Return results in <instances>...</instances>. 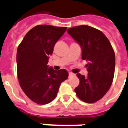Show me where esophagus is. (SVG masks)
<instances>
[{
  "label": "esophagus",
  "instance_id": "34e87169",
  "mask_svg": "<svg viewBox=\"0 0 128 128\" xmlns=\"http://www.w3.org/2000/svg\"><path fill=\"white\" fill-rule=\"evenodd\" d=\"M73 75H74L72 72H69V77H72V76H73Z\"/></svg>",
  "mask_w": 128,
  "mask_h": 128
}]
</instances>
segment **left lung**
I'll return each mask as SVG.
<instances>
[{"mask_svg":"<svg viewBox=\"0 0 128 128\" xmlns=\"http://www.w3.org/2000/svg\"><path fill=\"white\" fill-rule=\"evenodd\" d=\"M68 34L82 48V58L86 64V78L77 74L80 84L74 89L78 97L86 103H95L107 93L112 86L115 69V54L102 31L87 25L67 30Z\"/></svg>","mask_w":128,"mask_h":128,"instance_id":"obj_1","label":"left lung"}]
</instances>
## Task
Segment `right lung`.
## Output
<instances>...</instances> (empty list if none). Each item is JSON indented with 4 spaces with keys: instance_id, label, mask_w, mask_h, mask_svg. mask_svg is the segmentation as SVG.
<instances>
[{
    "instance_id": "right-lung-1",
    "label": "right lung",
    "mask_w": 128,
    "mask_h": 128,
    "mask_svg": "<svg viewBox=\"0 0 128 128\" xmlns=\"http://www.w3.org/2000/svg\"><path fill=\"white\" fill-rule=\"evenodd\" d=\"M67 27L38 25L19 44L16 53L17 77L26 96L38 104H46L56 97L61 83L67 79L66 70L48 67L49 56Z\"/></svg>"
}]
</instances>
